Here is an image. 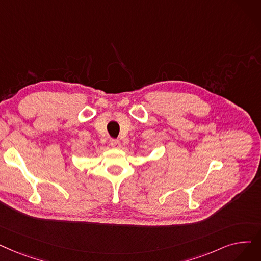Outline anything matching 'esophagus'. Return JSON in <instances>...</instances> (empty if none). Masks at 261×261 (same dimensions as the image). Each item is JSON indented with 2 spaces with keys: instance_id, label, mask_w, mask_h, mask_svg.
Segmentation results:
<instances>
[{
  "instance_id": "obj_1",
  "label": "esophagus",
  "mask_w": 261,
  "mask_h": 261,
  "mask_svg": "<svg viewBox=\"0 0 261 261\" xmlns=\"http://www.w3.org/2000/svg\"><path fill=\"white\" fill-rule=\"evenodd\" d=\"M110 145L112 147H114V148H119V147H120V142L118 140H112L110 142Z\"/></svg>"
}]
</instances>
